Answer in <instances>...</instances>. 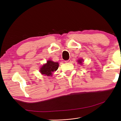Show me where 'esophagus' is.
Segmentation results:
<instances>
[{
    "instance_id": "1",
    "label": "esophagus",
    "mask_w": 121,
    "mask_h": 121,
    "mask_svg": "<svg viewBox=\"0 0 121 121\" xmlns=\"http://www.w3.org/2000/svg\"><path fill=\"white\" fill-rule=\"evenodd\" d=\"M65 63H71V60H65Z\"/></svg>"
}]
</instances>
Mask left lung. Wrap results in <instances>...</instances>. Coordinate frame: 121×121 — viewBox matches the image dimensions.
<instances>
[{"instance_id": "1", "label": "left lung", "mask_w": 121, "mask_h": 121, "mask_svg": "<svg viewBox=\"0 0 121 121\" xmlns=\"http://www.w3.org/2000/svg\"><path fill=\"white\" fill-rule=\"evenodd\" d=\"M82 60H78V62L80 63V64H81L82 63Z\"/></svg>"}]
</instances>
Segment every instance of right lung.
<instances>
[{"label": "right lung", "instance_id": "obj_1", "mask_svg": "<svg viewBox=\"0 0 121 121\" xmlns=\"http://www.w3.org/2000/svg\"><path fill=\"white\" fill-rule=\"evenodd\" d=\"M58 65V63L50 60L47 61V63L43 65L40 71L42 74L49 76L52 75V72L57 70Z\"/></svg>", "mask_w": 121, "mask_h": 121}]
</instances>
